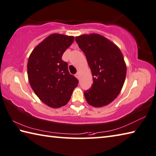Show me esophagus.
Listing matches in <instances>:
<instances>
[{
  "mask_svg": "<svg viewBox=\"0 0 156 156\" xmlns=\"http://www.w3.org/2000/svg\"><path fill=\"white\" fill-rule=\"evenodd\" d=\"M75 77H77L78 79H80V74H79V73H77V74H76L75 75Z\"/></svg>",
  "mask_w": 156,
  "mask_h": 156,
  "instance_id": "obj_1",
  "label": "esophagus"
}]
</instances>
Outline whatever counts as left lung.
Listing matches in <instances>:
<instances>
[{"instance_id":"left-lung-1","label":"left lung","mask_w":156,"mask_h":156,"mask_svg":"<svg viewBox=\"0 0 156 156\" xmlns=\"http://www.w3.org/2000/svg\"><path fill=\"white\" fill-rule=\"evenodd\" d=\"M75 41L86 55L93 76L92 87L84 92L87 103L95 107L107 105L124 86L126 65L120 49L98 34H83Z\"/></svg>"}]
</instances>
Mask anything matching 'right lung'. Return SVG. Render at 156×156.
I'll use <instances>...</instances> for the list:
<instances>
[{"label":"right lung","mask_w":156,"mask_h":156,"mask_svg":"<svg viewBox=\"0 0 156 156\" xmlns=\"http://www.w3.org/2000/svg\"><path fill=\"white\" fill-rule=\"evenodd\" d=\"M74 37L52 34L40 43L28 58V77L32 89L43 103L59 108L69 101L78 79L70 75L62 60Z\"/></svg>","instance_id":"1"}]
</instances>
